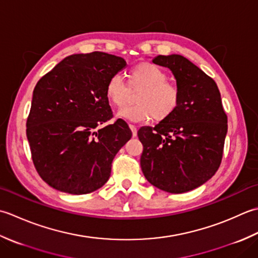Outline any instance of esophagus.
Wrapping results in <instances>:
<instances>
[{"instance_id":"esophagus-1","label":"esophagus","mask_w":258,"mask_h":258,"mask_svg":"<svg viewBox=\"0 0 258 258\" xmlns=\"http://www.w3.org/2000/svg\"><path fill=\"white\" fill-rule=\"evenodd\" d=\"M129 128L131 129V131H133V136L136 137V136H137V127H136V125L130 123V124H129Z\"/></svg>"}]
</instances>
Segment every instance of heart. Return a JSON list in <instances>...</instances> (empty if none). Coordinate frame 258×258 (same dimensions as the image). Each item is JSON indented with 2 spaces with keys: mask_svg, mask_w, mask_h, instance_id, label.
Returning a JSON list of instances; mask_svg holds the SVG:
<instances>
[{
  "mask_svg": "<svg viewBox=\"0 0 258 258\" xmlns=\"http://www.w3.org/2000/svg\"><path fill=\"white\" fill-rule=\"evenodd\" d=\"M130 89H141L136 97L137 104L124 108L120 115L133 121H164L175 113L180 102V90L176 83L167 81V73L151 62H140L128 71ZM110 103L122 109L129 101V89L119 76H113L106 85Z\"/></svg>",
  "mask_w": 258,
  "mask_h": 258,
  "instance_id": "b5f03b06",
  "label": "heart"
}]
</instances>
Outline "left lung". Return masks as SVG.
Instances as JSON below:
<instances>
[{
    "label": "left lung",
    "instance_id": "1",
    "mask_svg": "<svg viewBox=\"0 0 258 258\" xmlns=\"http://www.w3.org/2000/svg\"><path fill=\"white\" fill-rule=\"evenodd\" d=\"M156 64L176 78L180 102L171 117L138 130L144 146L141 169L151 185L171 194L192 190L220 166L227 134L218 87L212 78L179 54L158 55Z\"/></svg>",
    "mask_w": 258,
    "mask_h": 258
}]
</instances>
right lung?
I'll return each mask as SVG.
<instances>
[{
    "label": "right lung",
    "instance_id": "1",
    "mask_svg": "<svg viewBox=\"0 0 258 258\" xmlns=\"http://www.w3.org/2000/svg\"><path fill=\"white\" fill-rule=\"evenodd\" d=\"M125 64L104 52L73 54L36 83L26 137L36 171L56 190L83 195L108 181L114 156L133 136L122 119L108 123L106 85Z\"/></svg>",
    "mask_w": 258,
    "mask_h": 258
}]
</instances>
